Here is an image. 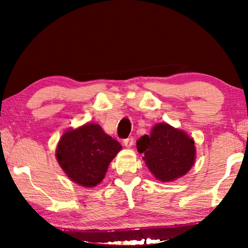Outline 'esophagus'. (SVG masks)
Masks as SVG:
<instances>
[{
  "label": "esophagus",
  "instance_id": "obj_1",
  "mask_svg": "<svg viewBox=\"0 0 248 248\" xmlns=\"http://www.w3.org/2000/svg\"><path fill=\"white\" fill-rule=\"evenodd\" d=\"M124 145L125 146V148H131V146L133 145V138L130 137V138H127V139L124 140Z\"/></svg>",
  "mask_w": 248,
  "mask_h": 248
}]
</instances>
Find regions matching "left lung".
Segmentation results:
<instances>
[{
  "mask_svg": "<svg viewBox=\"0 0 248 248\" xmlns=\"http://www.w3.org/2000/svg\"><path fill=\"white\" fill-rule=\"evenodd\" d=\"M139 153H143L145 165L155 178L173 182L192 167L196 158L195 141L186 132L169 124H157L150 136L137 141Z\"/></svg>",
  "mask_w": 248,
  "mask_h": 248,
  "instance_id": "8db88e82",
  "label": "left lung"
}]
</instances>
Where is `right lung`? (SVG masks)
Returning <instances> with one entry per match:
<instances>
[{"label":"right lung","mask_w":248,"mask_h":248,"mask_svg":"<svg viewBox=\"0 0 248 248\" xmlns=\"http://www.w3.org/2000/svg\"><path fill=\"white\" fill-rule=\"evenodd\" d=\"M123 146L97 124L69 129L59 141L56 156L66 176L83 187L92 188L105 177L109 163Z\"/></svg>","instance_id":"obj_1"}]
</instances>
